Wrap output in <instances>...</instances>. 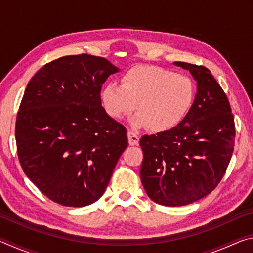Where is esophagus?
Wrapping results in <instances>:
<instances>
[{
  "label": "esophagus",
  "mask_w": 253,
  "mask_h": 253,
  "mask_svg": "<svg viewBox=\"0 0 253 253\" xmlns=\"http://www.w3.org/2000/svg\"><path fill=\"white\" fill-rule=\"evenodd\" d=\"M127 137H128V143L131 146H135V145H138L139 143V136L134 132L132 130H128L127 132Z\"/></svg>",
  "instance_id": "34e87169"
}]
</instances>
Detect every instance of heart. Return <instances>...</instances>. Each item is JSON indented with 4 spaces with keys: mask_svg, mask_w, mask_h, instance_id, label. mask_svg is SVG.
I'll return each mask as SVG.
<instances>
[{
    "mask_svg": "<svg viewBox=\"0 0 253 253\" xmlns=\"http://www.w3.org/2000/svg\"><path fill=\"white\" fill-rule=\"evenodd\" d=\"M194 95V84L188 77L155 66H138L124 75L122 84H107L101 100L110 117H125L136 105L137 114L130 119L132 126L165 131L185 117Z\"/></svg>",
    "mask_w": 253,
    "mask_h": 253,
    "instance_id": "b5f03b06",
    "label": "heart"
}]
</instances>
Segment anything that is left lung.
I'll return each mask as SVG.
<instances>
[{
	"instance_id": "1",
	"label": "left lung",
	"mask_w": 253,
	"mask_h": 253,
	"mask_svg": "<svg viewBox=\"0 0 253 253\" xmlns=\"http://www.w3.org/2000/svg\"><path fill=\"white\" fill-rule=\"evenodd\" d=\"M173 65L196 81L193 105L177 126L139 140L142 184L149 199L165 207L193 203L211 193L228 168L235 137L229 100L211 71L181 61Z\"/></svg>"
}]
</instances>
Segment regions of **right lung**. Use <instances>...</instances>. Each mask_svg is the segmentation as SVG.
<instances>
[{"instance_id": "right-lung-1", "label": "right lung", "mask_w": 253, "mask_h": 253, "mask_svg": "<svg viewBox=\"0 0 253 253\" xmlns=\"http://www.w3.org/2000/svg\"><path fill=\"white\" fill-rule=\"evenodd\" d=\"M108 60L67 55L29 81L16 117L23 172L53 202L85 207L100 198L128 140L101 106V85L119 72Z\"/></svg>"}]
</instances>
